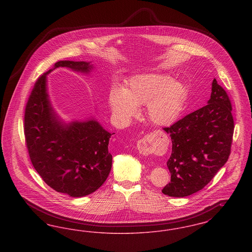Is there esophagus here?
I'll use <instances>...</instances> for the list:
<instances>
[{"instance_id":"obj_1","label":"esophagus","mask_w":252,"mask_h":252,"mask_svg":"<svg viewBox=\"0 0 252 252\" xmlns=\"http://www.w3.org/2000/svg\"><path fill=\"white\" fill-rule=\"evenodd\" d=\"M156 142L157 135L155 133H151L145 136L137 143V148L139 153L144 156H148V154H150V152L152 151V148L156 145Z\"/></svg>"}]
</instances>
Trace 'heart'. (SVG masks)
Wrapping results in <instances>:
<instances>
[{
  "mask_svg": "<svg viewBox=\"0 0 252 252\" xmlns=\"http://www.w3.org/2000/svg\"><path fill=\"white\" fill-rule=\"evenodd\" d=\"M188 95L186 85L164 73H144L129 79L124 89L114 87L108 104L114 119L126 125L146 105L148 119L158 126H169L179 119Z\"/></svg>",
  "mask_w": 252,
  "mask_h": 252,
  "instance_id": "heart-1",
  "label": "heart"
}]
</instances>
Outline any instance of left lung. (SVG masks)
I'll return each instance as SVG.
<instances>
[{
    "instance_id": "8db88e82",
    "label": "left lung",
    "mask_w": 252,
    "mask_h": 252,
    "mask_svg": "<svg viewBox=\"0 0 252 252\" xmlns=\"http://www.w3.org/2000/svg\"><path fill=\"white\" fill-rule=\"evenodd\" d=\"M163 129L170 134L172 153L167 161L171 181L161 192L173 197L198 192L230 154L234 124L227 93L215 78L207 105Z\"/></svg>"
}]
</instances>
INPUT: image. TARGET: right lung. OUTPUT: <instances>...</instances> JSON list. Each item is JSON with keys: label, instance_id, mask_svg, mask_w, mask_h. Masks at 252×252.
<instances>
[{"label": "right lung", "instance_id": "1", "mask_svg": "<svg viewBox=\"0 0 252 252\" xmlns=\"http://www.w3.org/2000/svg\"><path fill=\"white\" fill-rule=\"evenodd\" d=\"M58 68L90 75L94 67L92 61L60 60L37 79L25 108V141L33 166L48 186L71 197H82L108 179L112 134L94 116L68 120L58 113L47 85V75Z\"/></svg>", "mask_w": 252, "mask_h": 252}]
</instances>
